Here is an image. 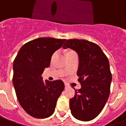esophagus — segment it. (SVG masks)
I'll use <instances>...</instances> for the list:
<instances>
[{"mask_svg":"<svg viewBox=\"0 0 126 126\" xmlns=\"http://www.w3.org/2000/svg\"><path fill=\"white\" fill-rule=\"evenodd\" d=\"M65 88H66V89H67V88H69V85L68 84H66V83H65Z\"/></svg>","mask_w":126,"mask_h":126,"instance_id":"34e87169","label":"esophagus"}]
</instances>
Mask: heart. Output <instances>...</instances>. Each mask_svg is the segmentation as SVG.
<instances>
[{
  "mask_svg": "<svg viewBox=\"0 0 126 126\" xmlns=\"http://www.w3.org/2000/svg\"><path fill=\"white\" fill-rule=\"evenodd\" d=\"M73 51H72V50H67V55H68L69 53H71V52H73ZM55 54H56V52H55V53H53V55H52V57H51V58H53V57H54V56H55Z\"/></svg>",
  "mask_w": 126,
  "mask_h": 126,
  "instance_id": "b5f03b06",
  "label": "heart"
}]
</instances>
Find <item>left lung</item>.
Here are the masks:
<instances>
[{"label":"left lung","mask_w":126,"mask_h":126,"mask_svg":"<svg viewBox=\"0 0 126 126\" xmlns=\"http://www.w3.org/2000/svg\"><path fill=\"white\" fill-rule=\"evenodd\" d=\"M63 47L75 50L79 57L77 75L82 88L70 99L71 114L81 121L92 120L102 111L109 96L112 74L109 59L97 44L88 40L69 39Z\"/></svg>","instance_id":"obj_1"}]
</instances>
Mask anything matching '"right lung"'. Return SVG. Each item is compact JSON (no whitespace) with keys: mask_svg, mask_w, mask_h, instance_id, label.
Here are the masks:
<instances>
[{"mask_svg":"<svg viewBox=\"0 0 126 126\" xmlns=\"http://www.w3.org/2000/svg\"><path fill=\"white\" fill-rule=\"evenodd\" d=\"M66 39L41 37L21 47L13 64L12 81L17 98L27 113L36 118L50 116L65 88L61 80H46L41 75L50 65L51 55Z\"/></svg>","mask_w":126,"mask_h":126,"instance_id":"1","label":"right lung"}]
</instances>
